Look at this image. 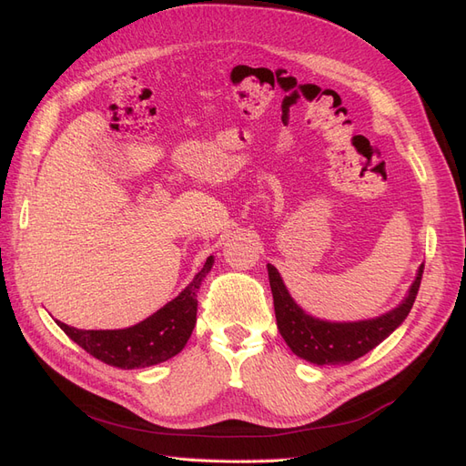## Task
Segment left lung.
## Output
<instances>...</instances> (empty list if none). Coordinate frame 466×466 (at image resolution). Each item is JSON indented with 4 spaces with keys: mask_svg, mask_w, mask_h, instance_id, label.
Masks as SVG:
<instances>
[{
    "mask_svg": "<svg viewBox=\"0 0 466 466\" xmlns=\"http://www.w3.org/2000/svg\"><path fill=\"white\" fill-rule=\"evenodd\" d=\"M267 271L268 282H271L279 331L290 350L311 364L339 366L354 362L360 356L368 354L407 319L420 289V280H422L424 263L418 268L409 296L395 309L375 319L352 323H331L311 318L294 302L277 268L267 265Z\"/></svg>",
    "mask_w": 466,
    "mask_h": 466,
    "instance_id": "obj_1",
    "label": "left lung"
}]
</instances>
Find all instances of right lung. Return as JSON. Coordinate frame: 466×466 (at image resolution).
Instances as JSON below:
<instances>
[{"label":"right lung","mask_w":466,"mask_h":466,"mask_svg":"<svg viewBox=\"0 0 466 466\" xmlns=\"http://www.w3.org/2000/svg\"><path fill=\"white\" fill-rule=\"evenodd\" d=\"M213 263L211 255L179 296L133 327L114 329V331H85L62 321L56 323L81 349L108 366L135 370L167 362L186 347L191 337L198 321V292Z\"/></svg>","instance_id":"right-lung-1"}]
</instances>
